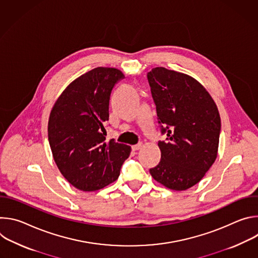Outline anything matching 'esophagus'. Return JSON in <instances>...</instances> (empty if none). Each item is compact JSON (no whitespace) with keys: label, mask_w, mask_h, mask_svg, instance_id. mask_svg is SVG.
<instances>
[{"label":"esophagus","mask_w":258,"mask_h":258,"mask_svg":"<svg viewBox=\"0 0 258 258\" xmlns=\"http://www.w3.org/2000/svg\"><path fill=\"white\" fill-rule=\"evenodd\" d=\"M142 143H138L137 145H134V146H132V149H133V151H138V150H140L141 148H142Z\"/></svg>","instance_id":"34e87169"}]
</instances>
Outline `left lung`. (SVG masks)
Segmentation results:
<instances>
[{
    "instance_id": "8db88e82",
    "label": "left lung",
    "mask_w": 258,
    "mask_h": 258,
    "mask_svg": "<svg viewBox=\"0 0 258 258\" xmlns=\"http://www.w3.org/2000/svg\"><path fill=\"white\" fill-rule=\"evenodd\" d=\"M164 141L159 163L150 168L168 189L187 190L201 180L217 156L220 117L208 92L193 78L164 67L147 75Z\"/></svg>"
}]
</instances>
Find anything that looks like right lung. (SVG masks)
Listing matches in <instances>:
<instances>
[{"label":"right lung","mask_w":258,"mask_h":258,"mask_svg":"<svg viewBox=\"0 0 258 258\" xmlns=\"http://www.w3.org/2000/svg\"><path fill=\"white\" fill-rule=\"evenodd\" d=\"M124 79L115 68L97 67L72 82L56 101L49 118L48 138L54 160L77 189L91 192L116 180L131 147L106 141L109 102Z\"/></svg>","instance_id":"right-lung-1"}]
</instances>
